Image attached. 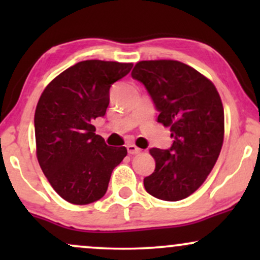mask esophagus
I'll use <instances>...</instances> for the list:
<instances>
[{
    "mask_svg": "<svg viewBox=\"0 0 260 260\" xmlns=\"http://www.w3.org/2000/svg\"><path fill=\"white\" fill-rule=\"evenodd\" d=\"M127 151H128V154H129V155H137V154H139L142 150H140L138 147H136L134 144H128L127 145Z\"/></svg>",
    "mask_w": 260,
    "mask_h": 260,
    "instance_id": "obj_1",
    "label": "esophagus"
}]
</instances>
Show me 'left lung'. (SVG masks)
<instances>
[{"label":"left lung","mask_w":260,"mask_h":260,"mask_svg":"<svg viewBox=\"0 0 260 260\" xmlns=\"http://www.w3.org/2000/svg\"><path fill=\"white\" fill-rule=\"evenodd\" d=\"M132 78L147 89L157 122L170 127L169 149L151 148L155 170L144 178L155 198L177 202L202 186L215 165L223 142V107L213 83L194 68L171 59L142 61Z\"/></svg>","instance_id":"left-lung-1"}]
</instances>
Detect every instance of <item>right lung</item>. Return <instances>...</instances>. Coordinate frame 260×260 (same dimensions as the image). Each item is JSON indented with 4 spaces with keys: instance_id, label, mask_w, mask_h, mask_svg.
<instances>
[{
    "instance_id": "right-lung-1",
    "label": "right lung",
    "mask_w": 260,
    "mask_h": 260,
    "mask_svg": "<svg viewBox=\"0 0 260 260\" xmlns=\"http://www.w3.org/2000/svg\"><path fill=\"white\" fill-rule=\"evenodd\" d=\"M132 63L89 59L72 66L45 88L34 126L40 168L64 201L90 204L105 196L113 169L127 155L95 134L92 120L104 117L110 88Z\"/></svg>"
}]
</instances>
